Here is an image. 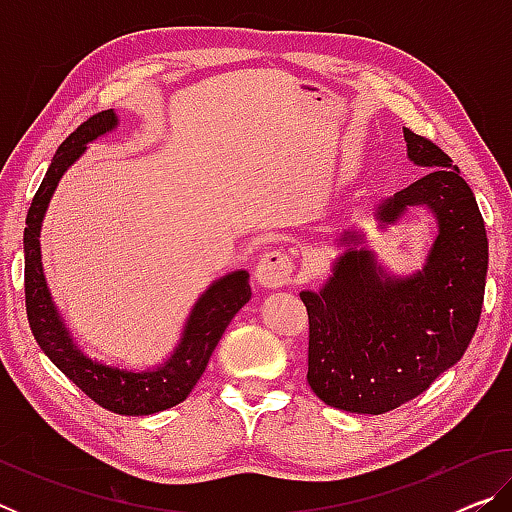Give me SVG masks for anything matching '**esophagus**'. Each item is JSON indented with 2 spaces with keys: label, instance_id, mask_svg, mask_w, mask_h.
I'll return each mask as SVG.
<instances>
[{
  "label": "esophagus",
  "instance_id": "34e87169",
  "mask_svg": "<svg viewBox=\"0 0 512 512\" xmlns=\"http://www.w3.org/2000/svg\"><path fill=\"white\" fill-rule=\"evenodd\" d=\"M293 271H296V264H293L291 255L284 253V250H271V253H266L259 259L255 268V280L262 287L277 289L291 282Z\"/></svg>",
  "mask_w": 512,
  "mask_h": 512
}]
</instances>
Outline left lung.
<instances>
[{
    "mask_svg": "<svg viewBox=\"0 0 512 512\" xmlns=\"http://www.w3.org/2000/svg\"><path fill=\"white\" fill-rule=\"evenodd\" d=\"M409 160L429 169L402 192L384 198L381 228L409 207H427L438 235L427 262L411 275L384 271L366 237L345 230L348 246L318 291H302L309 314L307 381L334 409L379 415L413 400L463 357L479 325L488 237L470 185L452 158L404 128Z\"/></svg>",
    "mask_w": 512,
    "mask_h": 512,
    "instance_id": "1",
    "label": "left lung"
}]
</instances>
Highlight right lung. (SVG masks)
Returning a JSON list of instances; mask_svg holds the SVG:
<instances>
[{
	"label": "right lung",
	"instance_id": "right-lung-1",
	"mask_svg": "<svg viewBox=\"0 0 512 512\" xmlns=\"http://www.w3.org/2000/svg\"><path fill=\"white\" fill-rule=\"evenodd\" d=\"M119 124L112 110L99 115L76 128L67 140L58 146L51 160L47 176L42 178L36 196L27 214L24 228V296H27V316L31 332L36 336L40 350L51 363L72 379L81 391L103 409L119 415H151L167 411L171 406L187 400L196 381L207 368L216 343L221 341L225 327L235 318L237 311L250 300L248 271H232L214 280L196 300L189 314L183 336L171 352V357L151 370H126L108 366L85 354L74 336L69 334L63 316L58 314L47 277L42 271L40 230L42 219L54 196L58 180L65 171L81 158L88 144L97 137L115 131Z\"/></svg>",
	"mask_w": 512,
	"mask_h": 512
}]
</instances>
